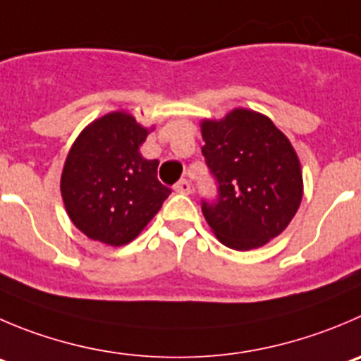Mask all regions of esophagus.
I'll list each match as a JSON object with an SVG mask.
<instances>
[{"label": "esophagus", "instance_id": "1", "mask_svg": "<svg viewBox=\"0 0 361 361\" xmlns=\"http://www.w3.org/2000/svg\"><path fill=\"white\" fill-rule=\"evenodd\" d=\"M173 191H175V193H180V195H190L191 193V186H190V183H188L186 178H183V180H178V183L175 184Z\"/></svg>", "mask_w": 361, "mask_h": 361}]
</instances>
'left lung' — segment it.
<instances>
[{
	"label": "left lung",
	"instance_id": "obj_1",
	"mask_svg": "<svg viewBox=\"0 0 361 361\" xmlns=\"http://www.w3.org/2000/svg\"><path fill=\"white\" fill-rule=\"evenodd\" d=\"M209 170L218 200L202 212L221 245L238 252L260 248L293 221L303 198V173L289 138L269 116L235 108L219 120H202Z\"/></svg>",
	"mask_w": 361,
	"mask_h": 361
}]
</instances>
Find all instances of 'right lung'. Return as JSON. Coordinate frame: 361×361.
<instances>
[{"instance_id": "1", "label": "right lung", "mask_w": 361, "mask_h": 361, "mask_svg": "<svg viewBox=\"0 0 361 361\" xmlns=\"http://www.w3.org/2000/svg\"><path fill=\"white\" fill-rule=\"evenodd\" d=\"M127 111L88 123L72 143L61 171L65 211L87 238L123 246L157 214L170 190L157 180V159L140 147L152 131Z\"/></svg>"}]
</instances>
